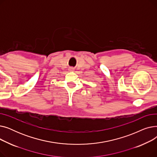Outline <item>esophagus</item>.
<instances>
[{"instance_id":"34e87169","label":"esophagus","mask_w":157,"mask_h":157,"mask_svg":"<svg viewBox=\"0 0 157 157\" xmlns=\"http://www.w3.org/2000/svg\"><path fill=\"white\" fill-rule=\"evenodd\" d=\"M73 69H72V68H71V71H73Z\"/></svg>"}]
</instances>
